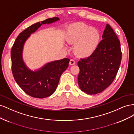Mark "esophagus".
Instances as JSON below:
<instances>
[{"instance_id":"1","label":"esophagus","mask_w":134,"mask_h":134,"mask_svg":"<svg viewBox=\"0 0 134 134\" xmlns=\"http://www.w3.org/2000/svg\"><path fill=\"white\" fill-rule=\"evenodd\" d=\"M75 64V62L74 59H70L69 62V64L70 65H74Z\"/></svg>"}]
</instances>
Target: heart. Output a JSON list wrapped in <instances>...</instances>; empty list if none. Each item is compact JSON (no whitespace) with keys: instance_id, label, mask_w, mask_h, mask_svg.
<instances>
[{"instance_id":"b5f03b06","label":"heart","mask_w":134,"mask_h":134,"mask_svg":"<svg viewBox=\"0 0 134 134\" xmlns=\"http://www.w3.org/2000/svg\"><path fill=\"white\" fill-rule=\"evenodd\" d=\"M66 41L76 43L75 51L83 57H87L94 52L99 40L98 31L82 22L74 23L69 28Z\"/></svg>"}]
</instances>
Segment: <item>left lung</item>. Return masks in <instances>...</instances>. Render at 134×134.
I'll use <instances>...</instances> for the list:
<instances>
[{"mask_svg":"<svg viewBox=\"0 0 134 134\" xmlns=\"http://www.w3.org/2000/svg\"><path fill=\"white\" fill-rule=\"evenodd\" d=\"M94 52L78 63V82L80 90L88 94L103 91L114 80L121 62L120 42L110 25L107 24Z\"/></svg>","mask_w":134,"mask_h":134,"instance_id":"8db88e82","label":"left lung"}]
</instances>
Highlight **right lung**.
I'll return each instance as SVG.
<instances>
[{
  "mask_svg": "<svg viewBox=\"0 0 134 134\" xmlns=\"http://www.w3.org/2000/svg\"><path fill=\"white\" fill-rule=\"evenodd\" d=\"M59 20L58 17L48 18L36 23L19 34L12 48V71L16 83L26 94L37 98L52 95L57 88L60 76L69 66L70 59L64 58L48 63L38 70L33 71L24 62L23 48L26 40L44 24Z\"/></svg>",
  "mask_w": 134,
  "mask_h": 134,
  "instance_id": "obj_1",
  "label": "right lung"
}]
</instances>
